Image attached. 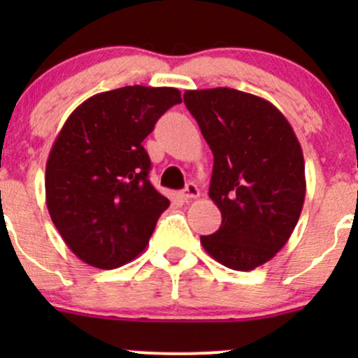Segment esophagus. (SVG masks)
<instances>
[{"label": "esophagus", "mask_w": 358, "mask_h": 358, "mask_svg": "<svg viewBox=\"0 0 358 358\" xmlns=\"http://www.w3.org/2000/svg\"><path fill=\"white\" fill-rule=\"evenodd\" d=\"M182 197L185 201L197 199V197H199V189H197L196 183H192V182L187 183V187H185V189H183V192H182Z\"/></svg>", "instance_id": "obj_1"}]
</instances>
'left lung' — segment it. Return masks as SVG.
I'll use <instances>...</instances> for the list:
<instances>
[{"label":"left lung","mask_w":358,"mask_h":358,"mask_svg":"<svg viewBox=\"0 0 358 358\" xmlns=\"http://www.w3.org/2000/svg\"><path fill=\"white\" fill-rule=\"evenodd\" d=\"M187 109L211 149L209 197L222 225L201 236L209 256L232 270L272 259L289 241L305 202V161L289 121L262 96L234 88L187 90Z\"/></svg>","instance_id":"obj_1"}]
</instances>
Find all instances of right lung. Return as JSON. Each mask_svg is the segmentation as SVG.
<instances>
[{
    "label": "right lung",
    "mask_w": 358,
    "mask_h": 358,
    "mask_svg": "<svg viewBox=\"0 0 358 358\" xmlns=\"http://www.w3.org/2000/svg\"><path fill=\"white\" fill-rule=\"evenodd\" d=\"M176 88L124 86L76 107L46 162L50 218L67 248L95 268L131 262L149 244L169 201L149 182L142 142L169 107Z\"/></svg>",
    "instance_id": "1"
}]
</instances>
